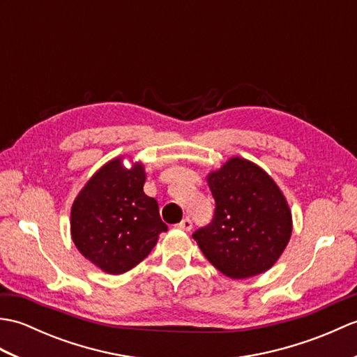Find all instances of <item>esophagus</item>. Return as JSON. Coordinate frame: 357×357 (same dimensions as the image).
I'll return each instance as SVG.
<instances>
[{
	"mask_svg": "<svg viewBox=\"0 0 357 357\" xmlns=\"http://www.w3.org/2000/svg\"><path fill=\"white\" fill-rule=\"evenodd\" d=\"M192 227H193V224H192V221H190V219H188V218L183 219V221H181V222L178 224V229L185 230V231H190Z\"/></svg>",
	"mask_w": 357,
	"mask_h": 357,
	"instance_id": "obj_1",
	"label": "esophagus"
}]
</instances>
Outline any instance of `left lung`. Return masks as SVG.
Wrapping results in <instances>:
<instances>
[{
  "instance_id": "8db88e82",
  "label": "left lung",
  "mask_w": 357,
  "mask_h": 357,
  "mask_svg": "<svg viewBox=\"0 0 357 357\" xmlns=\"http://www.w3.org/2000/svg\"><path fill=\"white\" fill-rule=\"evenodd\" d=\"M216 208L210 225L193 233L201 252L230 279L270 270L291 238L287 198L270 174L245 158L231 156L207 174Z\"/></svg>"
}]
</instances>
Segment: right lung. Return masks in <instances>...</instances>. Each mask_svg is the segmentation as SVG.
Returning <instances> with one entry per match:
<instances>
[{
    "instance_id": "1",
    "label": "right lung",
    "mask_w": 357,
    "mask_h": 357,
    "mask_svg": "<svg viewBox=\"0 0 357 357\" xmlns=\"http://www.w3.org/2000/svg\"><path fill=\"white\" fill-rule=\"evenodd\" d=\"M123 158H113L96 170L70 210L75 247L107 275L136 267L167 231L156 199L144 193V164L136 161L127 169Z\"/></svg>"
}]
</instances>
